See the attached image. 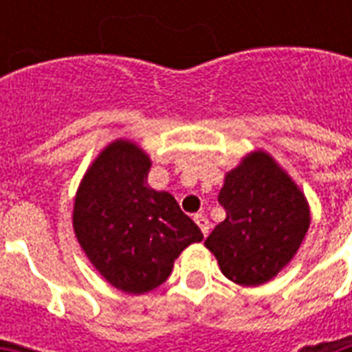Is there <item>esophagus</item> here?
I'll list each match as a JSON object with an SVG mask.
<instances>
[{
  "instance_id": "34e87169",
  "label": "esophagus",
  "mask_w": 352,
  "mask_h": 352,
  "mask_svg": "<svg viewBox=\"0 0 352 352\" xmlns=\"http://www.w3.org/2000/svg\"><path fill=\"white\" fill-rule=\"evenodd\" d=\"M193 219H195V223H197L199 225V228H201V232H203L204 235H208V232H210V221H208V217H206V215H201V214H197L195 215V217H193Z\"/></svg>"
}]
</instances>
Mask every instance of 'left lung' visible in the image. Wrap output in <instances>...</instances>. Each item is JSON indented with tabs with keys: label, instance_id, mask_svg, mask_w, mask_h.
I'll list each match as a JSON object with an SVG mask.
<instances>
[{
	"label": "left lung",
	"instance_id": "8db88e82",
	"mask_svg": "<svg viewBox=\"0 0 352 352\" xmlns=\"http://www.w3.org/2000/svg\"><path fill=\"white\" fill-rule=\"evenodd\" d=\"M226 219L204 245L237 285L270 281L294 257L311 225L305 195L268 153L257 149L228 171L219 192Z\"/></svg>",
	"mask_w": 352,
	"mask_h": 352
}]
</instances>
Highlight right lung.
<instances>
[{"mask_svg":"<svg viewBox=\"0 0 352 352\" xmlns=\"http://www.w3.org/2000/svg\"><path fill=\"white\" fill-rule=\"evenodd\" d=\"M149 168L137 144L115 140L85 171L74 199L80 246L106 281L127 294L157 289L179 254L203 241L173 195L149 188Z\"/></svg>","mask_w":352,"mask_h":352,"instance_id":"1","label":"right lung"}]
</instances>
